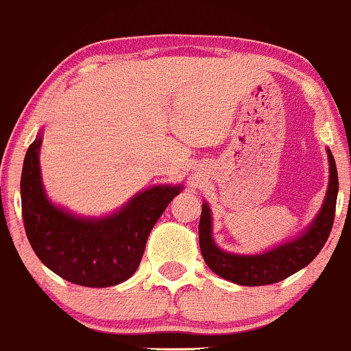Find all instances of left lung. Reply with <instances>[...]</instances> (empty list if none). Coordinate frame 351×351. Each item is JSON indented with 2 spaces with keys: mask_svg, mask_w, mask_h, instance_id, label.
<instances>
[{
  "mask_svg": "<svg viewBox=\"0 0 351 351\" xmlns=\"http://www.w3.org/2000/svg\"><path fill=\"white\" fill-rule=\"evenodd\" d=\"M328 163H330V183H328L323 206L316 219L296 239L276 245L267 252L241 256V254L223 252L222 249H219L212 237L210 206L206 204L202 205L198 237H200V250L206 265L220 278L241 284V286L274 284L306 267L323 249L333 227L338 197V171L330 149H328Z\"/></svg>",
  "mask_w": 351,
  "mask_h": 351,
  "instance_id": "1",
  "label": "left lung"
}]
</instances>
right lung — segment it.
Returning a JSON list of instances; mask_svg holds the SVG:
<instances>
[{
    "label": "right lung",
    "mask_w": 351,
    "mask_h": 351,
    "mask_svg": "<svg viewBox=\"0 0 351 351\" xmlns=\"http://www.w3.org/2000/svg\"><path fill=\"white\" fill-rule=\"evenodd\" d=\"M42 136L27 151L21 171V213L29 245L50 271L86 287L124 282L138 269L147 235L182 185H160L134 195L119 212L84 219L47 198L40 173Z\"/></svg>",
    "instance_id": "right-lung-1"
}]
</instances>
